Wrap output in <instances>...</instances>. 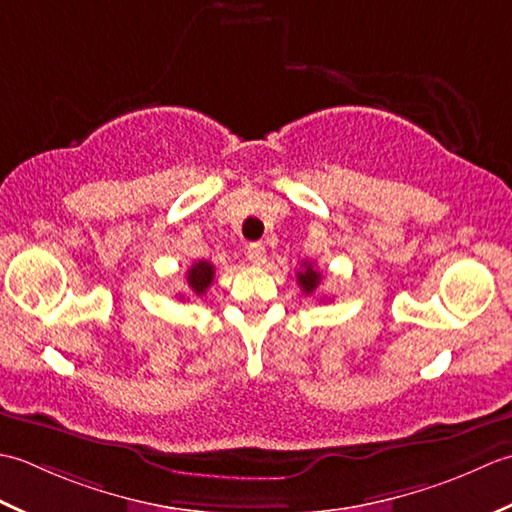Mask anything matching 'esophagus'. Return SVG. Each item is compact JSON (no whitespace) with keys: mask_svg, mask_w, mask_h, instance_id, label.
Returning <instances> with one entry per match:
<instances>
[{"mask_svg":"<svg viewBox=\"0 0 512 512\" xmlns=\"http://www.w3.org/2000/svg\"><path fill=\"white\" fill-rule=\"evenodd\" d=\"M265 256H267V252H265V245L263 243H252V245L247 247V260H249V263L263 265L265 263Z\"/></svg>","mask_w":512,"mask_h":512,"instance_id":"1","label":"esophagus"}]
</instances>
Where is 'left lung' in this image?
Listing matches in <instances>:
<instances>
[{"mask_svg":"<svg viewBox=\"0 0 512 512\" xmlns=\"http://www.w3.org/2000/svg\"><path fill=\"white\" fill-rule=\"evenodd\" d=\"M298 285H300V289L305 291V294L309 296V294H314V291L318 289V285H320V280H322V274L318 269H314V265L311 263H302V271H298Z\"/></svg>","mask_w":512,"mask_h":512,"instance_id":"8db88e82","label":"left lung"}]
</instances>
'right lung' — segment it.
I'll list each match as a JSON object with an SVG mask.
<instances>
[{
	"label": "right lung",
	"instance_id": "add662e5",
	"mask_svg": "<svg viewBox=\"0 0 512 512\" xmlns=\"http://www.w3.org/2000/svg\"><path fill=\"white\" fill-rule=\"evenodd\" d=\"M214 280V265L210 260H196V263L187 269V285L196 296H203L210 289Z\"/></svg>",
	"mask_w": 512,
	"mask_h": 512
}]
</instances>
